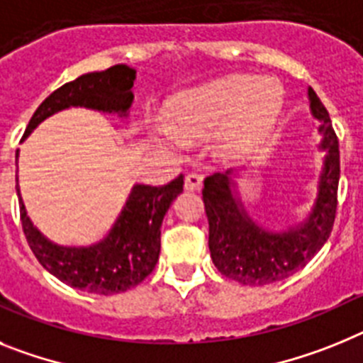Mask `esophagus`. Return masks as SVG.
Masks as SVG:
<instances>
[{
  "instance_id": "1",
  "label": "esophagus",
  "mask_w": 363,
  "mask_h": 363,
  "mask_svg": "<svg viewBox=\"0 0 363 363\" xmlns=\"http://www.w3.org/2000/svg\"><path fill=\"white\" fill-rule=\"evenodd\" d=\"M201 186H203V177L197 175V173H188L184 177V188L188 191L201 190Z\"/></svg>"
}]
</instances>
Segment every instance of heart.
Returning <instances> with one entry per match:
<instances>
[{"label": "heart", "mask_w": 363, "mask_h": 363, "mask_svg": "<svg viewBox=\"0 0 363 363\" xmlns=\"http://www.w3.org/2000/svg\"><path fill=\"white\" fill-rule=\"evenodd\" d=\"M281 106L283 94L276 82L234 74L179 94L169 111L178 133L159 128L157 137L169 146H181V137L204 138L225 125L217 137L216 153L223 160H234L269 133Z\"/></svg>", "instance_id": "1"}]
</instances>
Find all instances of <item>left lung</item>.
Returning <instances> with one entry per match:
<instances>
[{"label": "left lung", "mask_w": 363, "mask_h": 363, "mask_svg": "<svg viewBox=\"0 0 363 363\" xmlns=\"http://www.w3.org/2000/svg\"><path fill=\"white\" fill-rule=\"evenodd\" d=\"M314 118L321 121L320 150H325L314 206L303 223L283 232L257 226L235 195L234 172L204 179L203 201L210 225V256L220 274L242 285H269L303 269L333 232L338 206L340 147L325 106L308 87Z\"/></svg>", "instance_id": "left-lung-1"}]
</instances>
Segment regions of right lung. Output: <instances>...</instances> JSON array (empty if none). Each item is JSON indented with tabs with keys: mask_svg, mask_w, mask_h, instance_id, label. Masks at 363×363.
<instances>
[{
	"mask_svg": "<svg viewBox=\"0 0 363 363\" xmlns=\"http://www.w3.org/2000/svg\"><path fill=\"white\" fill-rule=\"evenodd\" d=\"M133 82L135 69L124 64L82 74L40 104L23 138L29 137L47 116L67 107H89L125 116L133 102ZM182 173L164 186L135 184L109 234L91 247H60L50 242L30 223L18 184L16 191L20 199L23 234L43 269L65 285L91 294L109 296L133 289L153 272L160 254L162 219L173 199L182 191Z\"/></svg>",
	"mask_w": 363,
	"mask_h": 363,
	"instance_id": "right-lung-1",
	"label": "right lung"
}]
</instances>
